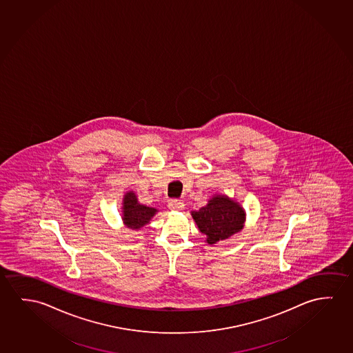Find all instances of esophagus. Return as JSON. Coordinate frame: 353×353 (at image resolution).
I'll return each instance as SVG.
<instances>
[{
	"mask_svg": "<svg viewBox=\"0 0 353 353\" xmlns=\"http://www.w3.org/2000/svg\"><path fill=\"white\" fill-rule=\"evenodd\" d=\"M185 204L181 201H170L168 203V209L174 210V212H179V210H183Z\"/></svg>",
	"mask_w": 353,
	"mask_h": 353,
	"instance_id": "obj_1",
	"label": "esophagus"
}]
</instances>
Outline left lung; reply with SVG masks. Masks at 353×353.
Segmentation results:
<instances>
[{
    "label": "left lung",
    "mask_w": 353,
    "mask_h": 353,
    "mask_svg": "<svg viewBox=\"0 0 353 353\" xmlns=\"http://www.w3.org/2000/svg\"><path fill=\"white\" fill-rule=\"evenodd\" d=\"M196 228L205 234V242L215 244L239 234L245 223V210L226 194L212 196L198 212H190Z\"/></svg>",
    "instance_id": "1"
}]
</instances>
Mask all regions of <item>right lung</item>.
<instances>
[{
	"mask_svg": "<svg viewBox=\"0 0 353 353\" xmlns=\"http://www.w3.org/2000/svg\"><path fill=\"white\" fill-rule=\"evenodd\" d=\"M159 212L157 208L144 205L138 201L133 190H128L122 199V221L125 228L141 230L150 223L154 215Z\"/></svg>",
	"mask_w": 353,
	"mask_h": 353,
	"instance_id": "1",
	"label": "right lung"
}]
</instances>
